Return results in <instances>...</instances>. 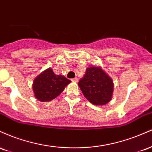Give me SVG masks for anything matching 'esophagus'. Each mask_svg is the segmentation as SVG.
<instances>
[{"label": "esophagus", "mask_w": 152, "mask_h": 152, "mask_svg": "<svg viewBox=\"0 0 152 152\" xmlns=\"http://www.w3.org/2000/svg\"><path fill=\"white\" fill-rule=\"evenodd\" d=\"M71 81H73V82H77V81H78V78H71Z\"/></svg>", "instance_id": "34e87169"}]
</instances>
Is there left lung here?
<instances>
[{
	"instance_id": "8db88e82",
	"label": "left lung",
	"mask_w": 152,
	"mask_h": 152,
	"mask_svg": "<svg viewBox=\"0 0 152 152\" xmlns=\"http://www.w3.org/2000/svg\"><path fill=\"white\" fill-rule=\"evenodd\" d=\"M78 86L87 100L94 105H105L112 98V79L99 67L87 68Z\"/></svg>"
}]
</instances>
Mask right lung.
Masks as SVG:
<instances>
[{"label": "right lung", "mask_w": 152, "mask_h": 152, "mask_svg": "<svg viewBox=\"0 0 152 152\" xmlns=\"http://www.w3.org/2000/svg\"><path fill=\"white\" fill-rule=\"evenodd\" d=\"M70 80L61 75H56L48 69L35 78L33 84L35 97L41 102H49L60 95Z\"/></svg>", "instance_id": "right-lung-1"}]
</instances>
